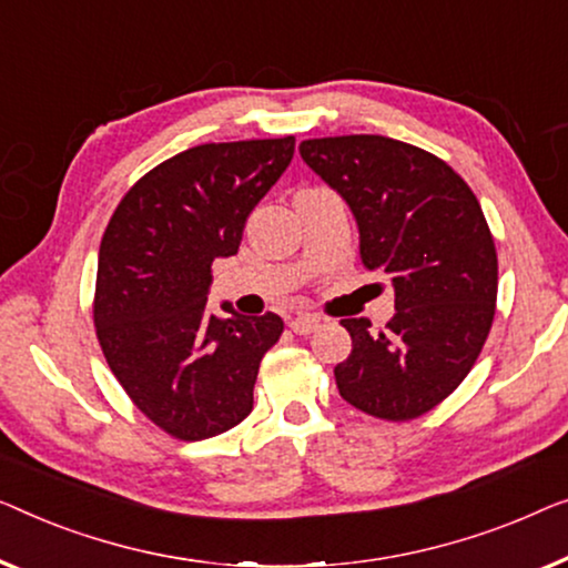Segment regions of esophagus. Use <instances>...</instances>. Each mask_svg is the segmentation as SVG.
Here are the masks:
<instances>
[{"instance_id":"esophagus-1","label":"esophagus","mask_w":568,"mask_h":568,"mask_svg":"<svg viewBox=\"0 0 568 568\" xmlns=\"http://www.w3.org/2000/svg\"><path fill=\"white\" fill-rule=\"evenodd\" d=\"M287 326H291L295 334H311L318 329V318L308 316V314H298V316L287 318Z\"/></svg>"}]
</instances>
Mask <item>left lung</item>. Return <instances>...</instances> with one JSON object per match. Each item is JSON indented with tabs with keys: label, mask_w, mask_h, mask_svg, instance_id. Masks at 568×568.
Masks as SVG:
<instances>
[{
	"label": "left lung",
	"mask_w": 568,
	"mask_h": 568,
	"mask_svg": "<svg viewBox=\"0 0 568 568\" xmlns=\"http://www.w3.org/2000/svg\"><path fill=\"white\" fill-rule=\"evenodd\" d=\"M301 156L361 231V260L394 285L396 314L375 334L342 318L353 353L334 367L339 396L404 422L450 396L489 337L497 250L470 187L443 159L386 135L303 141Z\"/></svg>",
	"instance_id": "obj_1"
}]
</instances>
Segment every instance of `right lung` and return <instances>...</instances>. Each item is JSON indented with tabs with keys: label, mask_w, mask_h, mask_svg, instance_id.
Listing matches in <instances>:
<instances>
[{
	"label": "right lung",
	"mask_w": 568,
	"mask_h": 568,
	"mask_svg": "<svg viewBox=\"0 0 568 568\" xmlns=\"http://www.w3.org/2000/svg\"><path fill=\"white\" fill-rule=\"evenodd\" d=\"M295 139L203 143L128 190L98 257L94 326L131 402L180 440L236 427L254 404L277 314L207 311L211 265L239 252L244 223L293 159Z\"/></svg>",
	"instance_id": "1"
}]
</instances>
